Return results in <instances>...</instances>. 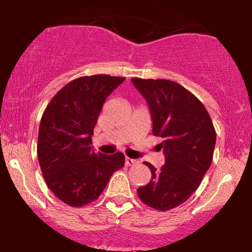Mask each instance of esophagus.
<instances>
[{"label": "esophagus", "mask_w": 252, "mask_h": 252, "mask_svg": "<svg viewBox=\"0 0 252 252\" xmlns=\"http://www.w3.org/2000/svg\"><path fill=\"white\" fill-rule=\"evenodd\" d=\"M138 164V160L137 159H132L130 157H126V165H135Z\"/></svg>", "instance_id": "esophagus-1"}]
</instances>
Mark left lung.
Returning <instances> with one entry per match:
<instances>
[{"mask_svg": "<svg viewBox=\"0 0 252 252\" xmlns=\"http://www.w3.org/2000/svg\"><path fill=\"white\" fill-rule=\"evenodd\" d=\"M149 104L153 134L159 144L165 164L156 170L150 163L151 180L137 189L144 204L159 211L174 209L196 191L211 165L216 130L210 115L197 97L169 80L131 78Z\"/></svg>", "mask_w": 252, "mask_h": 252, "instance_id": "obj_1", "label": "left lung"}]
</instances>
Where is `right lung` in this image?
Listing matches in <instances>:
<instances>
[{
	"label": "right lung",
	"mask_w": 252,
	"mask_h": 252,
	"mask_svg": "<svg viewBox=\"0 0 252 252\" xmlns=\"http://www.w3.org/2000/svg\"><path fill=\"white\" fill-rule=\"evenodd\" d=\"M126 80L110 75L75 78L65 84L42 115L37 157L45 183L70 207L97 199L111 175L124 166V155L92 150V136L105 98Z\"/></svg>",
	"instance_id": "1"
}]
</instances>
